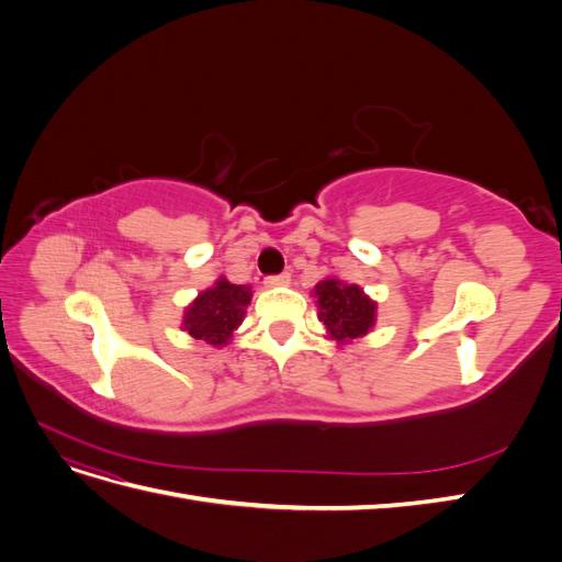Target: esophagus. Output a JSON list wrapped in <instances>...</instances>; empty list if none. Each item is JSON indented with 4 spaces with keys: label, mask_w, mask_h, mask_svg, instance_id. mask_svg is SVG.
I'll use <instances>...</instances> for the list:
<instances>
[{
    "label": "esophagus",
    "mask_w": 562,
    "mask_h": 562,
    "mask_svg": "<svg viewBox=\"0 0 562 562\" xmlns=\"http://www.w3.org/2000/svg\"><path fill=\"white\" fill-rule=\"evenodd\" d=\"M288 283H291V274H274V277L265 279L267 288H281V285H288Z\"/></svg>",
    "instance_id": "esophagus-1"
}]
</instances>
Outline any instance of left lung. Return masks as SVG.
Wrapping results in <instances>:
<instances>
[{
	"instance_id": "1",
	"label": "left lung",
	"mask_w": 562,
	"mask_h": 562,
	"mask_svg": "<svg viewBox=\"0 0 562 562\" xmlns=\"http://www.w3.org/2000/svg\"><path fill=\"white\" fill-rule=\"evenodd\" d=\"M314 297L318 304V318L326 326L330 339H337L339 345L353 342L375 326L378 304L356 283L323 279L314 288Z\"/></svg>"
}]
</instances>
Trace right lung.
<instances>
[{
    "mask_svg": "<svg viewBox=\"0 0 562 562\" xmlns=\"http://www.w3.org/2000/svg\"><path fill=\"white\" fill-rule=\"evenodd\" d=\"M250 297L252 291L248 285H236L220 277L184 310L182 330L201 342L223 347L232 339V333L241 326Z\"/></svg>",
    "mask_w": 562,
    "mask_h": 562,
    "instance_id": "obj_1",
    "label": "right lung"
}]
</instances>
